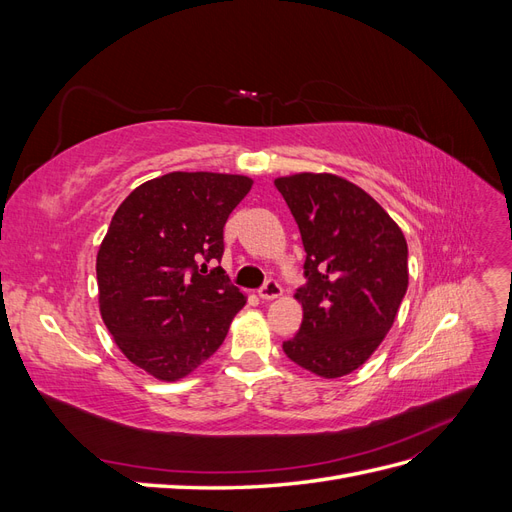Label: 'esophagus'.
<instances>
[{
	"instance_id": "34e87169",
	"label": "esophagus",
	"mask_w": 512,
	"mask_h": 512,
	"mask_svg": "<svg viewBox=\"0 0 512 512\" xmlns=\"http://www.w3.org/2000/svg\"><path fill=\"white\" fill-rule=\"evenodd\" d=\"M258 294H260V299H265V301H273V299H277L282 294V286L277 284L275 280H267L265 284H262V288L258 290Z\"/></svg>"
}]
</instances>
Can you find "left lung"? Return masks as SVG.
Masks as SVG:
<instances>
[{
    "label": "left lung",
    "instance_id": "1",
    "mask_svg": "<svg viewBox=\"0 0 512 512\" xmlns=\"http://www.w3.org/2000/svg\"><path fill=\"white\" fill-rule=\"evenodd\" d=\"M305 247L299 333L284 342L292 363L320 378L361 367L393 327L408 290L404 232L359 185L337 175L275 179Z\"/></svg>",
    "mask_w": 512,
    "mask_h": 512
}]
</instances>
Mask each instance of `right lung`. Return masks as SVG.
I'll return each mask as SVG.
<instances>
[{
    "label": "right lung",
    "mask_w": 512,
    "mask_h": 512,
    "mask_svg": "<svg viewBox=\"0 0 512 512\" xmlns=\"http://www.w3.org/2000/svg\"><path fill=\"white\" fill-rule=\"evenodd\" d=\"M252 179L168 173L123 200L96 273L106 329L128 359L175 382L218 350L245 305L222 267L224 224Z\"/></svg>",
    "instance_id": "1"
}]
</instances>
